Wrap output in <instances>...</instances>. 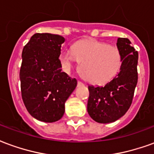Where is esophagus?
<instances>
[{"label": "esophagus", "instance_id": "obj_1", "mask_svg": "<svg viewBox=\"0 0 154 154\" xmlns=\"http://www.w3.org/2000/svg\"><path fill=\"white\" fill-rule=\"evenodd\" d=\"M83 85H84V84L82 83V82H79V81L77 82V86H78V87H81V86H83Z\"/></svg>", "mask_w": 154, "mask_h": 154}]
</instances>
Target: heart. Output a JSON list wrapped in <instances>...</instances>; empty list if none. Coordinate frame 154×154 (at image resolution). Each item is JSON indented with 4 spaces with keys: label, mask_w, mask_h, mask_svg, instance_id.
Here are the masks:
<instances>
[{
    "label": "heart",
    "mask_w": 154,
    "mask_h": 154,
    "mask_svg": "<svg viewBox=\"0 0 154 154\" xmlns=\"http://www.w3.org/2000/svg\"><path fill=\"white\" fill-rule=\"evenodd\" d=\"M59 59L67 72L78 61L82 76L93 84H104L112 80L122 64V56L118 48L94 38L77 41L72 50L61 53Z\"/></svg>",
    "instance_id": "1"
}]
</instances>
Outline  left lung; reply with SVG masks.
<instances>
[{
  "label": "left lung",
  "mask_w": 154,
  "mask_h": 154,
  "mask_svg": "<svg viewBox=\"0 0 154 154\" xmlns=\"http://www.w3.org/2000/svg\"><path fill=\"white\" fill-rule=\"evenodd\" d=\"M116 46L122 56L118 74L103 87H88L87 112L91 119L100 124L115 122L127 112L138 82V52L128 38H118Z\"/></svg>",
  "instance_id": "8db88e82"
}]
</instances>
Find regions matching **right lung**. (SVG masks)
<instances>
[{"label": "right lung", "mask_w": 154, "mask_h": 154, "mask_svg": "<svg viewBox=\"0 0 154 154\" xmlns=\"http://www.w3.org/2000/svg\"><path fill=\"white\" fill-rule=\"evenodd\" d=\"M65 38L48 33L35 34L22 52L20 71L22 99L34 118L56 122L63 116L65 102L77 82L62 72L59 60Z\"/></svg>", "instance_id": "1"}]
</instances>
